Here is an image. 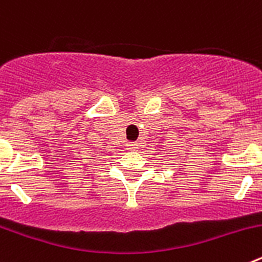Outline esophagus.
Listing matches in <instances>:
<instances>
[{
	"mask_svg": "<svg viewBox=\"0 0 262 262\" xmlns=\"http://www.w3.org/2000/svg\"><path fill=\"white\" fill-rule=\"evenodd\" d=\"M138 143H131V144H129V149H138Z\"/></svg>",
	"mask_w": 262,
	"mask_h": 262,
	"instance_id": "34e87169",
	"label": "esophagus"
}]
</instances>
